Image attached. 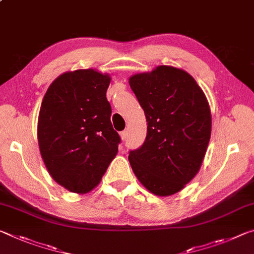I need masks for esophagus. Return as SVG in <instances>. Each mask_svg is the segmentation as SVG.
Wrapping results in <instances>:
<instances>
[{"instance_id":"34e87169","label":"esophagus","mask_w":254,"mask_h":254,"mask_svg":"<svg viewBox=\"0 0 254 254\" xmlns=\"http://www.w3.org/2000/svg\"><path fill=\"white\" fill-rule=\"evenodd\" d=\"M120 135H121V139H122V141H126V140L127 139V130L122 131L121 133H120Z\"/></svg>"}]
</instances>
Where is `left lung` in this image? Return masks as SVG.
<instances>
[{
  "label": "left lung",
  "instance_id": "obj_1",
  "mask_svg": "<svg viewBox=\"0 0 254 254\" xmlns=\"http://www.w3.org/2000/svg\"><path fill=\"white\" fill-rule=\"evenodd\" d=\"M148 122L142 147L128 154L139 182L166 197L185 188L203 163L212 131L209 104L192 76L158 66L128 78Z\"/></svg>",
  "mask_w": 254,
  "mask_h": 254
}]
</instances>
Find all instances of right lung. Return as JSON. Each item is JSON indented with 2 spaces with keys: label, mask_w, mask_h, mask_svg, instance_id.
<instances>
[{
  "label": "right lung",
  "mask_w": 254,
  "mask_h": 254,
  "mask_svg": "<svg viewBox=\"0 0 254 254\" xmlns=\"http://www.w3.org/2000/svg\"><path fill=\"white\" fill-rule=\"evenodd\" d=\"M111 76L77 69L58 76L47 89L38 118L42 160L56 183L86 194L101 183L118 153L119 133L106 98Z\"/></svg>",
  "instance_id": "obj_1"
}]
</instances>
